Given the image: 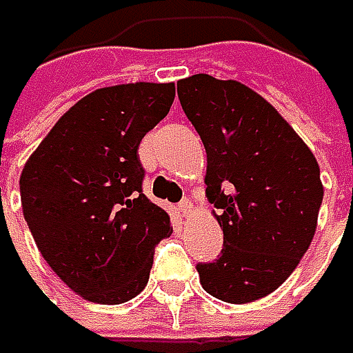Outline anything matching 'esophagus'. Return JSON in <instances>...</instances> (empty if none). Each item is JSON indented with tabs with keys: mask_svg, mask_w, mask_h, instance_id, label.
Returning <instances> with one entry per match:
<instances>
[{
	"mask_svg": "<svg viewBox=\"0 0 353 353\" xmlns=\"http://www.w3.org/2000/svg\"><path fill=\"white\" fill-rule=\"evenodd\" d=\"M177 210H179L183 216H190V214H192V210H194V204H192L190 200H181V202L177 204Z\"/></svg>",
	"mask_w": 353,
	"mask_h": 353,
	"instance_id": "1",
	"label": "esophagus"
}]
</instances>
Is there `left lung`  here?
I'll return each mask as SVG.
<instances>
[{
    "label": "left lung",
    "mask_w": 353,
    "mask_h": 353,
    "mask_svg": "<svg viewBox=\"0 0 353 353\" xmlns=\"http://www.w3.org/2000/svg\"><path fill=\"white\" fill-rule=\"evenodd\" d=\"M185 116L206 149V196L223 229V253L198 263L202 288L245 305L294 272L317 231L323 202L313 151L282 114L235 79L198 73L177 81Z\"/></svg>",
    "instance_id": "left-lung-1"
}]
</instances>
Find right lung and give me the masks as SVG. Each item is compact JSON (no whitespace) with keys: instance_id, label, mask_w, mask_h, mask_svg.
<instances>
[{"instance_id":"1","label":"right lung","mask_w":353,"mask_h":353,"mask_svg":"<svg viewBox=\"0 0 353 353\" xmlns=\"http://www.w3.org/2000/svg\"><path fill=\"white\" fill-rule=\"evenodd\" d=\"M176 83L100 88L71 106L20 176L24 219L50 270L100 305L134 299L149 282L170 214L143 194L139 145L170 112Z\"/></svg>"}]
</instances>
